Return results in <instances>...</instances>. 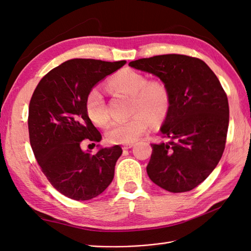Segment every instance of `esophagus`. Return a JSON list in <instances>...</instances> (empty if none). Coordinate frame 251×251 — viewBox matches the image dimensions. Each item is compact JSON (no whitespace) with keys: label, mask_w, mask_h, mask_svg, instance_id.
Returning a JSON list of instances; mask_svg holds the SVG:
<instances>
[{"label":"esophagus","mask_w":251,"mask_h":251,"mask_svg":"<svg viewBox=\"0 0 251 251\" xmlns=\"http://www.w3.org/2000/svg\"><path fill=\"white\" fill-rule=\"evenodd\" d=\"M132 147H135V143H127V144H124L123 147V150H128V149H131Z\"/></svg>","instance_id":"34e87169"}]
</instances>
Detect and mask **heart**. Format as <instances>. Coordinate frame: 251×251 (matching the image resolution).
Masks as SVG:
<instances>
[{
	"instance_id": "1",
	"label": "heart",
	"mask_w": 251,
	"mask_h": 251,
	"mask_svg": "<svg viewBox=\"0 0 251 251\" xmlns=\"http://www.w3.org/2000/svg\"><path fill=\"white\" fill-rule=\"evenodd\" d=\"M110 89L131 97L130 112L133 115L125 122H115L110 126L107 138L114 144H127L149 130L152 122L160 124L170 111L171 95L162 80H148L133 69H123L109 81ZM85 111L94 125L104 127L110 116L101 92L93 87L85 98Z\"/></svg>"
}]
</instances>
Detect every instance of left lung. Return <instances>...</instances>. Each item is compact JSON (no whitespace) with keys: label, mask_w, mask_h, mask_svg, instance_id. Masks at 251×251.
<instances>
[{"label":"left lung","mask_w":251,"mask_h":251,"mask_svg":"<svg viewBox=\"0 0 251 251\" xmlns=\"http://www.w3.org/2000/svg\"><path fill=\"white\" fill-rule=\"evenodd\" d=\"M129 66L157 75L171 95L160 128L168 140L151 144L149 177L170 192L196 188L216 168L226 147L229 103L218 78L202 60L183 54L155 55Z\"/></svg>","instance_id":"8db88e82"}]
</instances>
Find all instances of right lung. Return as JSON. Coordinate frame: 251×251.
Returning <instances> with one entry per match:
<instances>
[{"label": "right lung", "mask_w": 251, "mask_h": 251, "mask_svg": "<svg viewBox=\"0 0 251 251\" xmlns=\"http://www.w3.org/2000/svg\"><path fill=\"white\" fill-rule=\"evenodd\" d=\"M126 61L74 59L45 75L28 106V135L38 165L50 184L77 201L100 195L111 184L122 148L100 149L94 155L83 141L99 142L100 132L85 111L87 93Z\"/></svg>", "instance_id": "obj_1"}]
</instances>
